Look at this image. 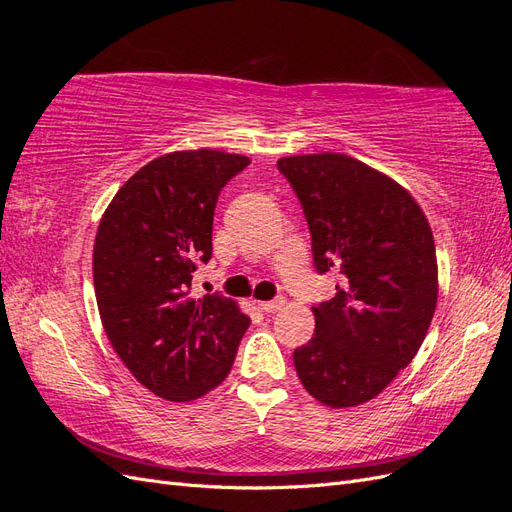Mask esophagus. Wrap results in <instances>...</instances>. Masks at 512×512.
Instances as JSON below:
<instances>
[{
    "label": "esophagus",
    "instance_id": "34e87169",
    "mask_svg": "<svg viewBox=\"0 0 512 512\" xmlns=\"http://www.w3.org/2000/svg\"><path fill=\"white\" fill-rule=\"evenodd\" d=\"M284 303H286V299L284 297H275L273 301H262L260 303V309L265 314H275V312H280V309L284 307Z\"/></svg>",
    "mask_w": 512,
    "mask_h": 512
}]
</instances>
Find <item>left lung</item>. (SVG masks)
I'll use <instances>...</instances> for the list:
<instances>
[{"instance_id":"1","label":"left lung","mask_w":512,"mask_h":512,"mask_svg":"<svg viewBox=\"0 0 512 512\" xmlns=\"http://www.w3.org/2000/svg\"><path fill=\"white\" fill-rule=\"evenodd\" d=\"M312 235L314 267L337 273L314 309L316 333L294 367L324 406L374 399L421 348L438 301L429 222L399 183L344 153L277 162Z\"/></svg>"}]
</instances>
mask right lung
I'll use <instances>...</instances> for the list:
<instances>
[{
    "label": "right lung",
    "instance_id": "1",
    "mask_svg": "<svg viewBox=\"0 0 512 512\" xmlns=\"http://www.w3.org/2000/svg\"><path fill=\"white\" fill-rule=\"evenodd\" d=\"M247 164L213 149L166 153L123 183L100 220L94 288L102 327L132 376L168 401L215 389L250 327L220 292L198 301L188 292L198 262L211 260L218 196Z\"/></svg>",
    "mask_w": 512,
    "mask_h": 512
}]
</instances>
